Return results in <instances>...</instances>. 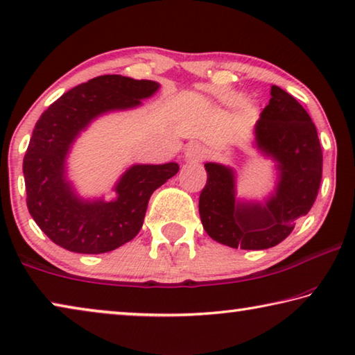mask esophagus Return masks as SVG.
Wrapping results in <instances>:
<instances>
[{"label": "esophagus", "instance_id": "obj_1", "mask_svg": "<svg viewBox=\"0 0 355 355\" xmlns=\"http://www.w3.org/2000/svg\"><path fill=\"white\" fill-rule=\"evenodd\" d=\"M185 160L187 162H201L205 159V150L198 143H190L185 147Z\"/></svg>", "mask_w": 355, "mask_h": 355}]
</instances>
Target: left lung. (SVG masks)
Here are the masks:
<instances>
[{
  "instance_id": "8db88e82",
  "label": "left lung",
  "mask_w": 355,
  "mask_h": 355,
  "mask_svg": "<svg viewBox=\"0 0 355 355\" xmlns=\"http://www.w3.org/2000/svg\"><path fill=\"white\" fill-rule=\"evenodd\" d=\"M254 127V149L275 163V187L261 200L238 196L234 168L205 163L208 181L200 195L206 233L230 248L261 250L292 233L298 217L313 208L322 181V149L309 114L281 87Z\"/></svg>"
}]
</instances>
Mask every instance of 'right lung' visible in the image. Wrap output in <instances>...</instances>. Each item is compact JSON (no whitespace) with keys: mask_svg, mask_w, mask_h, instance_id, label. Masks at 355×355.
Wrapping results in <instances>:
<instances>
[{"mask_svg":"<svg viewBox=\"0 0 355 355\" xmlns=\"http://www.w3.org/2000/svg\"><path fill=\"white\" fill-rule=\"evenodd\" d=\"M160 89L155 80L98 76L63 94L42 112L24 159L26 206L53 243L78 254H105L132 241L143 227L150 195L179 171L135 163L114 184V198H84L68 176V157L80 135L106 114L136 109Z\"/></svg>","mask_w":355,"mask_h":355,"instance_id":"obj_1","label":"right lung"}]
</instances>
